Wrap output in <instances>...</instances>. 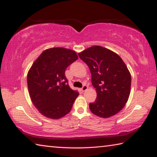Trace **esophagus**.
I'll use <instances>...</instances> for the list:
<instances>
[{"instance_id": "34e87169", "label": "esophagus", "mask_w": 157, "mask_h": 157, "mask_svg": "<svg viewBox=\"0 0 157 157\" xmlns=\"http://www.w3.org/2000/svg\"><path fill=\"white\" fill-rule=\"evenodd\" d=\"M87 89H88V86H87L86 85H84V86H83V87H82V88L81 89V90H82V92H84V91H86Z\"/></svg>"}]
</instances>
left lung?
<instances>
[{"mask_svg": "<svg viewBox=\"0 0 157 157\" xmlns=\"http://www.w3.org/2000/svg\"><path fill=\"white\" fill-rule=\"evenodd\" d=\"M79 57L89 66L97 98L90 103L91 112L101 118L118 113L128 100L131 74L118 54L106 48L94 46L79 52Z\"/></svg>", "mask_w": 157, "mask_h": 157, "instance_id": "left-lung-1", "label": "left lung"}]
</instances>
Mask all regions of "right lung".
I'll use <instances>...</instances> for the list:
<instances>
[{
	"label": "right lung",
	"mask_w": 157,
	"mask_h": 157,
	"mask_svg": "<svg viewBox=\"0 0 157 157\" xmlns=\"http://www.w3.org/2000/svg\"><path fill=\"white\" fill-rule=\"evenodd\" d=\"M78 59L74 50L51 48L45 50L33 63L27 75L29 94L43 116L59 119L71 111L79 93L68 86L65 71Z\"/></svg>",
	"instance_id": "right-lung-1"
}]
</instances>
